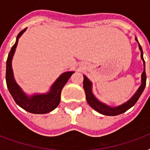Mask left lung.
I'll return each mask as SVG.
<instances>
[{
    "label": "left lung",
    "instance_id": "obj_1",
    "mask_svg": "<svg viewBox=\"0 0 150 150\" xmlns=\"http://www.w3.org/2000/svg\"><path fill=\"white\" fill-rule=\"evenodd\" d=\"M137 40V38L135 39ZM138 41V40H137ZM139 49L141 50V57H142V61L144 62V71L142 74V85L140 86L139 89H138L137 92L135 93L134 96L128 100V102L125 103L124 104L119 106L117 107H110L109 106L105 105L104 103H102L100 102L96 97L93 96V94L92 93V83L86 76L83 75L84 80H83V87H84L85 93H86V100L89 105L92 108H93L95 110L100 113V114H103V115H107V116H115V115H118L121 114L124 112L127 111L128 109H130L131 107H133L135 104V103L137 102L138 100L139 99L141 94L144 90L146 85V69H145V61L143 59V52L141 46L139 44Z\"/></svg>",
    "mask_w": 150,
    "mask_h": 150
}]
</instances>
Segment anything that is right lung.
<instances>
[{
	"instance_id": "obj_1",
	"label": "right lung",
	"mask_w": 150,
	"mask_h": 150,
	"mask_svg": "<svg viewBox=\"0 0 150 150\" xmlns=\"http://www.w3.org/2000/svg\"><path fill=\"white\" fill-rule=\"evenodd\" d=\"M25 31V29L22 30L18 34L16 42L13 45L8 54L7 64H6L7 86L15 103L19 107H22V109L33 114H47L52 111L58 106L61 101V90L64 86V85L67 83L69 78L74 73V71H68V72L63 73L57 79L56 82H54L50 89V91L48 93L43 94V95L36 94L31 97L27 96L15 82L14 76H13L12 68H11V60L15 51V48L17 47L18 38L22 36V34Z\"/></svg>"
}]
</instances>
